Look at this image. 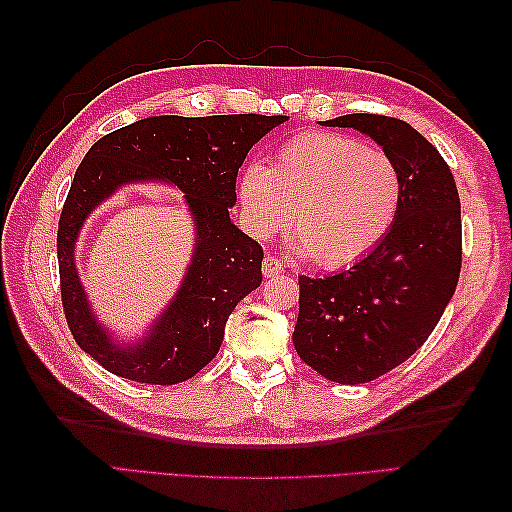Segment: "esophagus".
<instances>
[{
	"label": "esophagus",
	"instance_id": "34e87169",
	"mask_svg": "<svg viewBox=\"0 0 512 512\" xmlns=\"http://www.w3.org/2000/svg\"><path fill=\"white\" fill-rule=\"evenodd\" d=\"M286 270V266H284V262H281V259H277V257H266L264 259V264H262V273H264V277H277V275H281Z\"/></svg>",
	"mask_w": 512,
	"mask_h": 512
}]
</instances>
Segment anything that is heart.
Masks as SVG:
<instances>
[{
  "label": "heart",
  "instance_id": "1",
  "mask_svg": "<svg viewBox=\"0 0 512 512\" xmlns=\"http://www.w3.org/2000/svg\"><path fill=\"white\" fill-rule=\"evenodd\" d=\"M400 193L398 167L385 151L330 132L295 136L268 169L250 165L239 178L250 235L268 239L290 224L295 253L330 270L361 262L383 242Z\"/></svg>",
  "mask_w": 512,
  "mask_h": 512
}]
</instances>
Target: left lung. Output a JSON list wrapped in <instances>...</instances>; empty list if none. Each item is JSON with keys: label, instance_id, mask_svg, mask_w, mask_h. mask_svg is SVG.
I'll list each match as a JSON object with an SVG mask.
<instances>
[{"label": "left lung", "instance_id": "left-lung-1", "mask_svg": "<svg viewBox=\"0 0 512 512\" xmlns=\"http://www.w3.org/2000/svg\"><path fill=\"white\" fill-rule=\"evenodd\" d=\"M323 127L369 136L396 162V222L372 253L330 277H299L292 343L314 372L361 385L405 363L429 339L458 286L460 195L440 151L400 118L345 114Z\"/></svg>", "mask_w": 512, "mask_h": 512}]
</instances>
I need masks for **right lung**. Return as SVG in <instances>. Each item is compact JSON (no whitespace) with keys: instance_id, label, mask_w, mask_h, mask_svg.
Here are the masks:
<instances>
[{"instance_id":"obj_1","label":"right lung","mask_w":512,"mask_h":512,"mask_svg":"<svg viewBox=\"0 0 512 512\" xmlns=\"http://www.w3.org/2000/svg\"><path fill=\"white\" fill-rule=\"evenodd\" d=\"M288 116H149L90 147L63 204L57 255L61 297L74 341L107 372L149 385H176L220 352L235 306L262 284L264 250L228 211L246 154ZM129 183H169L185 195L194 250L181 286L136 340H121L93 312L75 268V242L87 217Z\"/></svg>"}]
</instances>
